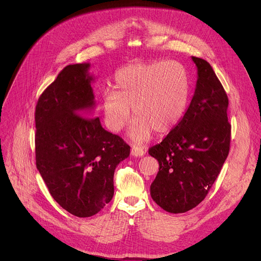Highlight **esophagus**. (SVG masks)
<instances>
[{"mask_svg": "<svg viewBox=\"0 0 261 261\" xmlns=\"http://www.w3.org/2000/svg\"><path fill=\"white\" fill-rule=\"evenodd\" d=\"M131 154L135 158H141L145 154V150L142 147H132L131 149Z\"/></svg>", "mask_w": 261, "mask_h": 261, "instance_id": "esophagus-1", "label": "esophagus"}]
</instances>
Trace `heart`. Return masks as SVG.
Masks as SVG:
<instances>
[{
    "mask_svg": "<svg viewBox=\"0 0 261 261\" xmlns=\"http://www.w3.org/2000/svg\"><path fill=\"white\" fill-rule=\"evenodd\" d=\"M113 89L101 97L106 126L120 132L129 123L132 109L136 119L130 136L144 143L153 131L165 134L180 122L188 102L189 78L176 61L133 63L116 72Z\"/></svg>",
    "mask_w": 261,
    "mask_h": 261,
    "instance_id": "b5f03b06",
    "label": "heart"
}]
</instances>
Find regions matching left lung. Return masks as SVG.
Returning <instances> with one entry per match:
<instances>
[{
	"label": "left lung",
	"mask_w": 261,
	"mask_h": 261,
	"mask_svg": "<svg viewBox=\"0 0 261 261\" xmlns=\"http://www.w3.org/2000/svg\"><path fill=\"white\" fill-rule=\"evenodd\" d=\"M191 59L198 71L194 97L176 127L149 149L160 165L150 195L172 214L193 210L206 197L230 144L227 95L206 60Z\"/></svg>",
	"instance_id": "8db88e82"
}]
</instances>
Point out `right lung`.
Wrapping results in <instances>:
<instances>
[{"label": "right lung", "instance_id": "right-lung-1", "mask_svg": "<svg viewBox=\"0 0 261 261\" xmlns=\"http://www.w3.org/2000/svg\"><path fill=\"white\" fill-rule=\"evenodd\" d=\"M90 63L65 66L36 106V165L49 194L70 214L100 212L114 195L113 177L130 146L93 117Z\"/></svg>", "mask_w": 261, "mask_h": 261}]
</instances>
